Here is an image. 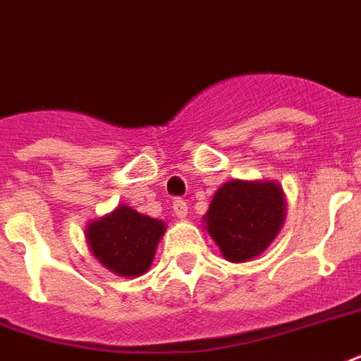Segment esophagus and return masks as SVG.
Listing matches in <instances>:
<instances>
[{
    "label": "esophagus",
    "instance_id": "34e87169",
    "mask_svg": "<svg viewBox=\"0 0 361 361\" xmlns=\"http://www.w3.org/2000/svg\"><path fill=\"white\" fill-rule=\"evenodd\" d=\"M172 210H174V216L178 219H185L187 217V202L183 200H174V206H172Z\"/></svg>",
    "mask_w": 361,
    "mask_h": 361
}]
</instances>
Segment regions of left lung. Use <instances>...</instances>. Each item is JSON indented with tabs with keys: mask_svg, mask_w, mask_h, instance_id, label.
<instances>
[{
	"mask_svg": "<svg viewBox=\"0 0 361 361\" xmlns=\"http://www.w3.org/2000/svg\"><path fill=\"white\" fill-rule=\"evenodd\" d=\"M286 195L279 181L231 180L214 195L204 229L231 263L261 255L279 236L286 219Z\"/></svg>",
	"mask_w": 361,
	"mask_h": 361,
	"instance_id": "1",
	"label": "left lung"
}]
</instances>
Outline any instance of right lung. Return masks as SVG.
<instances>
[{"instance_id":"1","label":"right lung","mask_w":361,"mask_h":361,"mask_svg":"<svg viewBox=\"0 0 361 361\" xmlns=\"http://www.w3.org/2000/svg\"><path fill=\"white\" fill-rule=\"evenodd\" d=\"M166 224L126 204L89 221L85 238L94 259L117 276L136 279L149 271Z\"/></svg>"}]
</instances>
